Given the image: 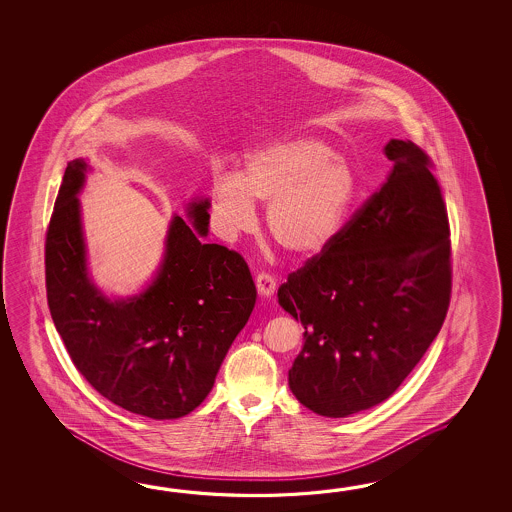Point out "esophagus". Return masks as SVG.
<instances>
[{
    "label": "esophagus",
    "instance_id": "34e87169",
    "mask_svg": "<svg viewBox=\"0 0 512 512\" xmlns=\"http://www.w3.org/2000/svg\"><path fill=\"white\" fill-rule=\"evenodd\" d=\"M256 287L261 296H271L276 291V278L272 276L271 272L261 271L256 276Z\"/></svg>",
    "mask_w": 512,
    "mask_h": 512
}]
</instances>
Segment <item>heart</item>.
<instances>
[{"label": "heart", "instance_id": "heart-1", "mask_svg": "<svg viewBox=\"0 0 512 512\" xmlns=\"http://www.w3.org/2000/svg\"><path fill=\"white\" fill-rule=\"evenodd\" d=\"M355 172L324 142L296 137L247 155L240 175L212 186V214L223 236L256 225L254 203L267 205V229L283 251L311 258L327 249L348 216Z\"/></svg>", "mask_w": 512, "mask_h": 512}]
</instances>
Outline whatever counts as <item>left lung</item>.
<instances>
[{"instance_id":"8db88e82","label":"left lung","mask_w":512,"mask_h":512,"mask_svg":"<svg viewBox=\"0 0 512 512\" xmlns=\"http://www.w3.org/2000/svg\"><path fill=\"white\" fill-rule=\"evenodd\" d=\"M392 170L331 245L291 272L278 302L304 326L289 388L346 417L388 399L445 322L452 245L434 163L412 141L384 146Z\"/></svg>"}]
</instances>
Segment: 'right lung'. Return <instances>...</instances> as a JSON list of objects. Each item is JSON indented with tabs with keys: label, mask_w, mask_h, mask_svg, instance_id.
Listing matches in <instances>:
<instances>
[{
	"label": "right lung",
	"mask_w": 512,
	"mask_h": 512,
	"mask_svg": "<svg viewBox=\"0 0 512 512\" xmlns=\"http://www.w3.org/2000/svg\"><path fill=\"white\" fill-rule=\"evenodd\" d=\"M86 163L67 164L45 234V287L56 331L82 377L131 414L177 419L212 390L247 324L256 287L240 252L205 243L208 201L194 227L175 216L163 267L144 293L109 302L89 282L77 194Z\"/></svg>",
	"instance_id": "add662e5"
}]
</instances>
